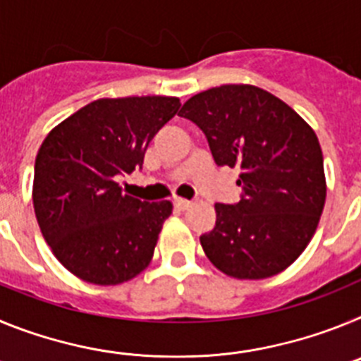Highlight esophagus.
<instances>
[{"label": "esophagus", "mask_w": 361, "mask_h": 361, "mask_svg": "<svg viewBox=\"0 0 361 361\" xmlns=\"http://www.w3.org/2000/svg\"><path fill=\"white\" fill-rule=\"evenodd\" d=\"M173 204H175V206H177L178 209H188L191 206L190 200H186V199H175Z\"/></svg>", "instance_id": "esophagus-1"}]
</instances>
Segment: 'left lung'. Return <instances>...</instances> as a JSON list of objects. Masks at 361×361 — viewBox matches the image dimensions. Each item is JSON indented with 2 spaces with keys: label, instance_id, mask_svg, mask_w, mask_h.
I'll return each instance as SVG.
<instances>
[{
  "label": "left lung",
  "instance_id": "8db88e82",
  "mask_svg": "<svg viewBox=\"0 0 361 361\" xmlns=\"http://www.w3.org/2000/svg\"><path fill=\"white\" fill-rule=\"evenodd\" d=\"M178 116L195 123L219 166H237V204H215V228L200 237L213 266L258 280L291 266L307 247L325 204L317 133L291 106L251 85H222L188 99Z\"/></svg>",
  "mask_w": 361,
  "mask_h": 361
}]
</instances>
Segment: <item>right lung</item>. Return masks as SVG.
<instances>
[{
  "label": "right lung",
  "mask_w": 361,
  "mask_h": 361,
  "mask_svg": "<svg viewBox=\"0 0 361 361\" xmlns=\"http://www.w3.org/2000/svg\"><path fill=\"white\" fill-rule=\"evenodd\" d=\"M177 97L97 99L57 124L34 166V212L44 240L70 273L97 286L128 282L148 267L170 200L124 195L117 177L141 170Z\"/></svg>",
  "instance_id": "right-lung-1"
}]
</instances>
